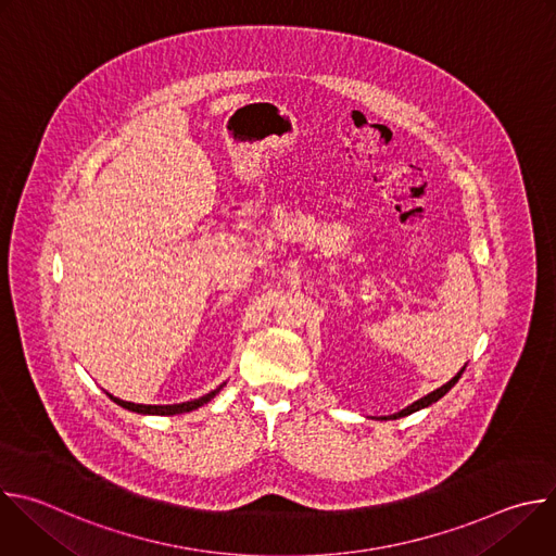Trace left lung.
I'll use <instances>...</instances> for the list:
<instances>
[{
	"label": "left lung",
	"mask_w": 556,
	"mask_h": 556,
	"mask_svg": "<svg viewBox=\"0 0 556 556\" xmlns=\"http://www.w3.org/2000/svg\"><path fill=\"white\" fill-rule=\"evenodd\" d=\"M466 369V365L448 380V382H444L442 387H438L435 391H431V393H427V395H422V399H418L416 403H412V405H407L405 409H401V412H395V414H391V416H380V418H376V420H399V418H405V416H409V414H416V412H420V409H427V407H431L433 403H438L444 393H448L451 391V387L459 380V376H462V371Z\"/></svg>",
	"instance_id": "1"
}]
</instances>
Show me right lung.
Instances as JSON below:
<instances>
[{
	"label": "right lung",
	"instance_id": "right-lung-1",
	"mask_svg": "<svg viewBox=\"0 0 556 556\" xmlns=\"http://www.w3.org/2000/svg\"><path fill=\"white\" fill-rule=\"evenodd\" d=\"M224 384L226 382H222L217 389L200 395V399H195V401H187V403H178V405H136V403L121 401V399H116V395H112V393H108V395H110V401H114L116 405H121L123 409L134 412V414H142V416H176V414H189V412H195V409L204 407L206 403H211L215 399V395L222 391Z\"/></svg>",
	"mask_w": 556,
	"mask_h": 556
}]
</instances>
